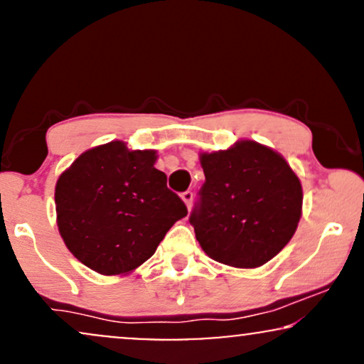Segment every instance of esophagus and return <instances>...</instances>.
<instances>
[{"mask_svg": "<svg viewBox=\"0 0 364 364\" xmlns=\"http://www.w3.org/2000/svg\"><path fill=\"white\" fill-rule=\"evenodd\" d=\"M182 200H183V203H186L187 209H191V206H192V200H194V192H192V191H186V192H182Z\"/></svg>", "mask_w": 364, "mask_h": 364, "instance_id": "1", "label": "esophagus"}]
</instances>
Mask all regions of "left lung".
<instances>
[{"instance_id": "1", "label": "left lung", "mask_w": 364, "mask_h": 364, "mask_svg": "<svg viewBox=\"0 0 364 364\" xmlns=\"http://www.w3.org/2000/svg\"><path fill=\"white\" fill-rule=\"evenodd\" d=\"M199 199L189 221L211 259L252 269L284 249L301 218L300 178L279 153L255 141L203 153Z\"/></svg>"}]
</instances>
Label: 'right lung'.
Masks as SVG:
<instances>
[{
    "mask_svg": "<svg viewBox=\"0 0 364 364\" xmlns=\"http://www.w3.org/2000/svg\"><path fill=\"white\" fill-rule=\"evenodd\" d=\"M151 149L122 141L85 151L55 183L64 243L81 264L105 276L126 274L155 254L181 218L183 200L166 187Z\"/></svg>",
    "mask_w": 364,
    "mask_h": 364,
    "instance_id": "obj_1",
    "label": "right lung"
}]
</instances>
